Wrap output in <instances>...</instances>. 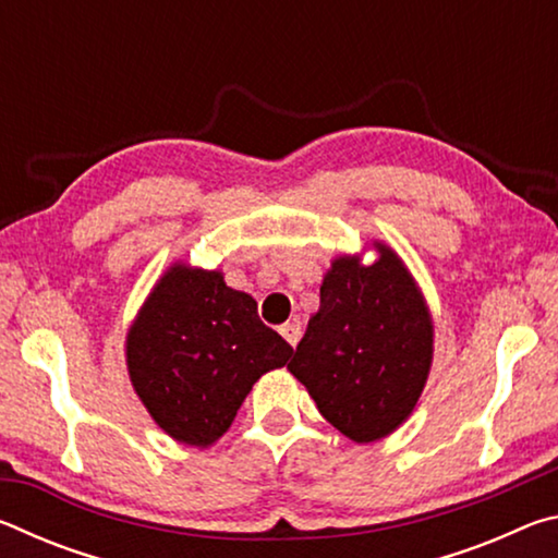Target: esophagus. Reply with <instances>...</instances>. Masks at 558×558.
Listing matches in <instances>:
<instances>
[{
	"label": "esophagus",
	"instance_id": "1",
	"mask_svg": "<svg viewBox=\"0 0 558 558\" xmlns=\"http://www.w3.org/2000/svg\"><path fill=\"white\" fill-rule=\"evenodd\" d=\"M280 335L286 337V342L290 347H295L302 337V327H300V323H286V325H280Z\"/></svg>",
	"mask_w": 558,
	"mask_h": 558
}]
</instances>
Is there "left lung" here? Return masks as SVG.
I'll return each mask as SVG.
<instances>
[{"label":"left lung","mask_w":558,"mask_h":558,"mask_svg":"<svg viewBox=\"0 0 558 558\" xmlns=\"http://www.w3.org/2000/svg\"><path fill=\"white\" fill-rule=\"evenodd\" d=\"M364 266L339 256L319 286L290 374L319 413L354 442L389 436L409 418L433 362V319L409 268L386 243Z\"/></svg>","instance_id":"obj_1"}]
</instances>
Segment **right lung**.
<instances>
[{
    "label": "right lung",
    "mask_w": 558,
    "mask_h": 558,
    "mask_svg": "<svg viewBox=\"0 0 558 558\" xmlns=\"http://www.w3.org/2000/svg\"><path fill=\"white\" fill-rule=\"evenodd\" d=\"M128 372L167 436L206 448L219 440L263 374L288 364L292 347L260 323L248 292L219 270L174 263L128 332Z\"/></svg>",
    "instance_id": "obj_1"
}]
</instances>
